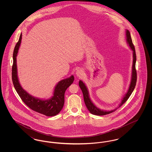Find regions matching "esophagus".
I'll return each mask as SVG.
<instances>
[{
  "label": "esophagus",
  "mask_w": 152,
  "mask_h": 152,
  "mask_svg": "<svg viewBox=\"0 0 152 152\" xmlns=\"http://www.w3.org/2000/svg\"><path fill=\"white\" fill-rule=\"evenodd\" d=\"M76 75H77V76H78V77H80V76H83V75H84V71H83V69H79L77 71H76Z\"/></svg>",
  "instance_id": "34e87169"
}]
</instances>
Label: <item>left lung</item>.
<instances>
[{
	"label": "left lung",
	"instance_id": "8db88e82",
	"mask_svg": "<svg viewBox=\"0 0 152 152\" xmlns=\"http://www.w3.org/2000/svg\"><path fill=\"white\" fill-rule=\"evenodd\" d=\"M126 41L129 44L131 50L133 51V65H132V79H131V82H130V86L129 87L128 91L127 93L125 94V96L124 97L121 102L119 105V107H120L123 104H124L126 101L128 100L129 97H130L132 93L133 92L136 84L137 82V71L136 69V51H135V48L133 44L132 43V40L130 36V32L128 30H126ZM79 87H80L83 96H84V100L85 102L86 105L87 107V109L93 115H97V116H103L105 115H108L109 113H111L113 112H115L116 110V109L110 110V111H106V110H102L100 109L97 108L92 101L90 99L89 96V93L87 89V88L84 84V83L81 81L80 80Z\"/></svg>",
	"mask_w": 152,
	"mask_h": 152
}]
</instances>
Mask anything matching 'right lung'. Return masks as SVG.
Here are the masks:
<instances>
[{"label":"right lung","instance_id":"1","mask_svg":"<svg viewBox=\"0 0 152 152\" xmlns=\"http://www.w3.org/2000/svg\"><path fill=\"white\" fill-rule=\"evenodd\" d=\"M22 34L19 41L15 47L13 53V65L12 67V80L15 90L26 105L32 110L47 116H53L58 115L63 108L64 104V94L66 89L74 81V76L62 80L56 86L53 96L48 100H41L34 97L28 94L21 87L17 75L16 56L21 43Z\"/></svg>","mask_w":152,"mask_h":152}]
</instances>
